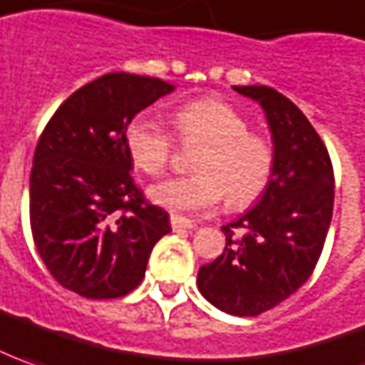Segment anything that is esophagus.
Here are the masks:
<instances>
[{"instance_id":"34e87169","label":"esophagus","mask_w":365,"mask_h":365,"mask_svg":"<svg viewBox=\"0 0 365 365\" xmlns=\"http://www.w3.org/2000/svg\"><path fill=\"white\" fill-rule=\"evenodd\" d=\"M170 224H172L173 232H182V230H192L193 227V222H190V220H185L182 215L175 214L170 215Z\"/></svg>"}]
</instances>
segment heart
<instances>
[{
  "label": "heart",
  "instance_id": "1",
  "mask_svg": "<svg viewBox=\"0 0 365 365\" xmlns=\"http://www.w3.org/2000/svg\"><path fill=\"white\" fill-rule=\"evenodd\" d=\"M173 128L183 145H200L195 175L173 178L150 187L153 203L175 214H207L224 200L242 210L266 192L276 170L272 140L250 130L244 113L227 101L203 98L173 113ZM125 148L133 165L148 175H162L173 160L175 138L150 115H135L125 128Z\"/></svg>",
  "mask_w": 365,
  "mask_h": 365
}]
</instances>
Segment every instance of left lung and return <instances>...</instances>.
<instances>
[{"instance_id": "obj_1", "label": "left lung", "mask_w": 365, "mask_h": 365, "mask_svg": "<svg viewBox=\"0 0 365 365\" xmlns=\"http://www.w3.org/2000/svg\"><path fill=\"white\" fill-rule=\"evenodd\" d=\"M234 89L266 111L276 170L254 210L222 227L224 252L200 267L197 287L225 314L254 318L297 292L316 269L334 210V165L294 101L267 86Z\"/></svg>"}]
</instances>
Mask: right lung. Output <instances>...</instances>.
<instances>
[{
    "label": "right lung",
    "mask_w": 365,
    "mask_h": 365,
    "mask_svg": "<svg viewBox=\"0 0 365 365\" xmlns=\"http://www.w3.org/2000/svg\"><path fill=\"white\" fill-rule=\"evenodd\" d=\"M160 78L106 73L73 91L37 140L29 224L41 262L59 286L89 299L140 286L155 242L172 232L168 212L131 178L125 128L172 93Z\"/></svg>",
    "instance_id": "right-lung-1"
}]
</instances>
